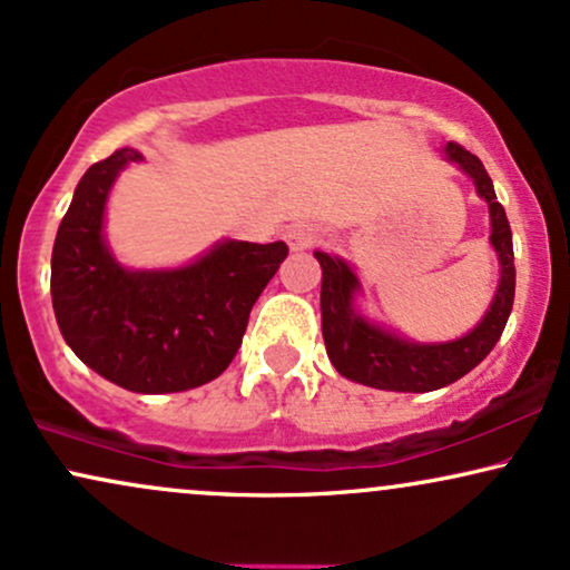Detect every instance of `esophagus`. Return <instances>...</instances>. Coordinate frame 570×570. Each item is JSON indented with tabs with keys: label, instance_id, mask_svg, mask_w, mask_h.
<instances>
[{
	"label": "esophagus",
	"instance_id": "esophagus-1",
	"mask_svg": "<svg viewBox=\"0 0 570 570\" xmlns=\"http://www.w3.org/2000/svg\"><path fill=\"white\" fill-rule=\"evenodd\" d=\"M322 240V229L314 227V224H293L291 229L285 232V243L291 245V250H306L312 245Z\"/></svg>",
	"mask_w": 570,
	"mask_h": 570
}]
</instances>
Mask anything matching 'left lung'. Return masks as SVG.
<instances>
[{
  "instance_id": "1",
  "label": "left lung",
  "mask_w": 570,
  "mask_h": 570,
  "mask_svg": "<svg viewBox=\"0 0 570 570\" xmlns=\"http://www.w3.org/2000/svg\"><path fill=\"white\" fill-rule=\"evenodd\" d=\"M446 158L473 179L475 193L489 203L491 245L500 256V285L491 301L487 317L468 335L446 343H412L399 338L391 330L364 320L354 312V296L360 293V277L338 256L317 250L322 266V338L333 367L348 381L381 391L425 393L460 381L475 364L487 360L497 346L515 298V264H512V232L502 203L497 200L494 185L487 168L465 147L449 142Z\"/></svg>"
}]
</instances>
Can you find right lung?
I'll return each instance as SVG.
<instances>
[{"label": "right lung", "instance_id": "add662e5", "mask_svg": "<svg viewBox=\"0 0 570 570\" xmlns=\"http://www.w3.org/2000/svg\"><path fill=\"white\" fill-rule=\"evenodd\" d=\"M135 147L89 166L52 248V306L62 338L105 381L135 393L189 391L219 377L287 245L224 240L179 269H126L102 235L105 203Z\"/></svg>", "mask_w": 570, "mask_h": 570}]
</instances>
